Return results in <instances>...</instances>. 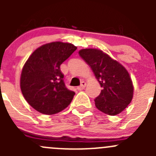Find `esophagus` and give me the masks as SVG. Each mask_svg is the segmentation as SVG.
<instances>
[{
  "mask_svg": "<svg viewBox=\"0 0 156 156\" xmlns=\"http://www.w3.org/2000/svg\"><path fill=\"white\" fill-rule=\"evenodd\" d=\"M86 84H86L85 81H82V82H81V85L78 86V87H77V89H78V90H84L86 87Z\"/></svg>",
  "mask_w": 156,
  "mask_h": 156,
  "instance_id": "34e87169",
  "label": "esophagus"
}]
</instances>
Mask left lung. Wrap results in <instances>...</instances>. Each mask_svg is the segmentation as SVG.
<instances>
[{
  "label": "left lung",
  "instance_id": "obj_1",
  "mask_svg": "<svg viewBox=\"0 0 156 156\" xmlns=\"http://www.w3.org/2000/svg\"><path fill=\"white\" fill-rule=\"evenodd\" d=\"M78 53L103 87L94 100L96 107L109 115L122 112L130 104L133 94V83L127 69L100 50L82 49Z\"/></svg>",
  "mask_w": 156,
  "mask_h": 156
}]
</instances>
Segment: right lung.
Returning a JSON list of instances; mask_svg holds the SVG:
<instances>
[{
    "label": "right lung",
    "instance_id": "right-lung-1",
    "mask_svg": "<svg viewBox=\"0 0 156 156\" xmlns=\"http://www.w3.org/2000/svg\"><path fill=\"white\" fill-rule=\"evenodd\" d=\"M76 49L72 44L51 42L36 49L26 62L20 88L28 103L37 112L53 115L71 103L75 92L66 87L60 65Z\"/></svg>",
    "mask_w": 156,
    "mask_h": 156
}]
</instances>
